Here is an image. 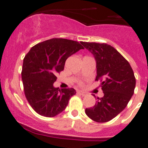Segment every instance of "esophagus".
<instances>
[{
  "label": "esophagus",
  "instance_id": "esophagus-1",
  "mask_svg": "<svg viewBox=\"0 0 148 148\" xmlns=\"http://www.w3.org/2000/svg\"><path fill=\"white\" fill-rule=\"evenodd\" d=\"M77 93V94H79V95H81V96H85V95H86V93H84V92H82V91L78 90Z\"/></svg>",
  "mask_w": 148,
  "mask_h": 148
}]
</instances>
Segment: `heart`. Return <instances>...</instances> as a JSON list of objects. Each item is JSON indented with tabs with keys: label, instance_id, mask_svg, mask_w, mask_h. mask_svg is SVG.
I'll use <instances>...</instances> for the list:
<instances>
[{
	"label": "heart",
	"instance_id": "b5f03b06",
	"mask_svg": "<svg viewBox=\"0 0 148 148\" xmlns=\"http://www.w3.org/2000/svg\"><path fill=\"white\" fill-rule=\"evenodd\" d=\"M80 85H82V83H80Z\"/></svg>",
	"mask_w": 148,
	"mask_h": 148
}]
</instances>
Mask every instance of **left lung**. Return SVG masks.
I'll return each mask as SVG.
<instances>
[{
    "label": "left lung",
    "instance_id": "1",
    "mask_svg": "<svg viewBox=\"0 0 148 148\" xmlns=\"http://www.w3.org/2000/svg\"><path fill=\"white\" fill-rule=\"evenodd\" d=\"M96 60L97 76L101 81L103 97L97 98L93 107L85 113L97 123L111 121L123 111L134 92L136 79L128 60L111 45L96 42H82Z\"/></svg>",
    "mask_w": 148,
    "mask_h": 148
}]
</instances>
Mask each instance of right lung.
<instances>
[{
	"label": "right lung",
	"mask_w": 148,
	"mask_h": 148,
	"mask_svg": "<svg viewBox=\"0 0 148 148\" xmlns=\"http://www.w3.org/2000/svg\"><path fill=\"white\" fill-rule=\"evenodd\" d=\"M81 49L82 41L54 38L36 45L25 56L21 73L25 95L40 115L52 118L60 114L76 94L74 88L60 90L53 83L66 59Z\"/></svg>",
	"instance_id": "1"
}]
</instances>
